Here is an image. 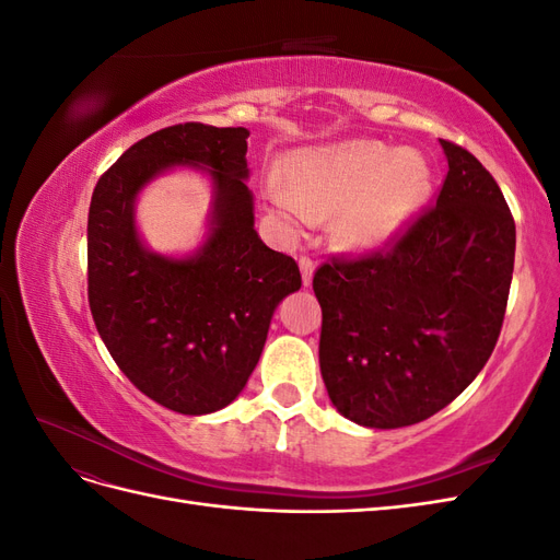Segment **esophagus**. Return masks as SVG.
I'll return each instance as SVG.
<instances>
[{
	"instance_id": "esophagus-1",
	"label": "esophagus",
	"mask_w": 560,
	"mask_h": 560,
	"mask_svg": "<svg viewBox=\"0 0 560 560\" xmlns=\"http://www.w3.org/2000/svg\"><path fill=\"white\" fill-rule=\"evenodd\" d=\"M299 268H301V276H303V284L311 287L313 273H315V261L311 257H301L299 259Z\"/></svg>"
}]
</instances>
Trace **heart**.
<instances>
[{
	"label": "heart",
	"instance_id": "obj_1",
	"mask_svg": "<svg viewBox=\"0 0 560 560\" xmlns=\"http://www.w3.org/2000/svg\"><path fill=\"white\" fill-rule=\"evenodd\" d=\"M290 179L268 184V198L292 222L334 214L336 241L374 249L393 241L430 194L428 161L413 149L352 140L296 151Z\"/></svg>",
	"mask_w": 560,
	"mask_h": 560
}]
</instances>
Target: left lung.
<instances>
[{"instance_id":"obj_1","label":"left lung","mask_w":560,"mask_h":560,"mask_svg":"<svg viewBox=\"0 0 560 560\" xmlns=\"http://www.w3.org/2000/svg\"><path fill=\"white\" fill-rule=\"evenodd\" d=\"M448 173L436 206L364 257H331L313 278L319 371L338 413L395 430L442 411L479 376L510 299L516 226L498 182L439 140Z\"/></svg>"}]
</instances>
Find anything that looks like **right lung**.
<instances>
[{
	"mask_svg": "<svg viewBox=\"0 0 560 560\" xmlns=\"http://www.w3.org/2000/svg\"><path fill=\"white\" fill-rule=\"evenodd\" d=\"M247 128L179 124L135 142L97 179L89 210V306L128 381L184 416L224 409L257 366L278 303L301 287L292 257L254 231ZM175 164L208 166L211 235L194 258L149 253L133 198Z\"/></svg>",
	"mask_w": 560,
	"mask_h": 560,
	"instance_id": "obj_1",
	"label": "right lung"
}]
</instances>
